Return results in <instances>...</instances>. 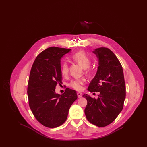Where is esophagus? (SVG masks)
<instances>
[{
  "label": "esophagus",
  "instance_id": "34e87169",
  "mask_svg": "<svg viewBox=\"0 0 147 147\" xmlns=\"http://www.w3.org/2000/svg\"><path fill=\"white\" fill-rule=\"evenodd\" d=\"M77 95H78V98H80L82 97V94L80 92H77Z\"/></svg>",
  "mask_w": 147,
  "mask_h": 147
}]
</instances>
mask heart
<instances>
[{"label": "heart", "instance_id": "1", "mask_svg": "<svg viewBox=\"0 0 147 147\" xmlns=\"http://www.w3.org/2000/svg\"><path fill=\"white\" fill-rule=\"evenodd\" d=\"M73 61L80 64L86 72L90 71L89 67L91 64V59L83 51H79L73 54L71 57ZM69 72V65L67 62H64L61 66V73L63 76H67ZM85 80L84 79L80 78L71 80L69 84V86L76 90H81Z\"/></svg>", "mask_w": 147, "mask_h": 147}]
</instances>
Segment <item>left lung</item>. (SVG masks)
Masks as SVG:
<instances>
[{
  "label": "left lung",
  "instance_id": "obj_1",
  "mask_svg": "<svg viewBox=\"0 0 147 147\" xmlns=\"http://www.w3.org/2000/svg\"><path fill=\"white\" fill-rule=\"evenodd\" d=\"M92 52L98 58V67L88 90L100 95L98 99L83 95L88 101L84 112L88 121L102 127L111 123L122 110L126 85L122 67L110 49L100 47Z\"/></svg>",
  "mask_w": 147,
  "mask_h": 147
}]
</instances>
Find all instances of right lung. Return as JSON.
Instances as JSON below:
<instances>
[{
	"label": "right lung",
	"instance_id": "right-lung-1",
	"mask_svg": "<svg viewBox=\"0 0 147 147\" xmlns=\"http://www.w3.org/2000/svg\"><path fill=\"white\" fill-rule=\"evenodd\" d=\"M71 49L51 47L43 51L32 64L28 86V104L36 119L43 126L56 128L63 124L77 92L66 88L60 95L56 86L62 83L61 59Z\"/></svg>",
	"mask_w": 147,
	"mask_h": 147
}]
</instances>
